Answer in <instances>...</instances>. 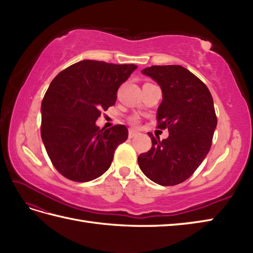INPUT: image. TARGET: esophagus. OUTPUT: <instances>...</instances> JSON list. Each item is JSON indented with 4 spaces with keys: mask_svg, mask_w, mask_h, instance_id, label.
Listing matches in <instances>:
<instances>
[{
    "mask_svg": "<svg viewBox=\"0 0 253 253\" xmlns=\"http://www.w3.org/2000/svg\"><path fill=\"white\" fill-rule=\"evenodd\" d=\"M135 136H137V131L133 130V129H130V130H129V133H128V137H129V138H133Z\"/></svg>",
    "mask_w": 253,
    "mask_h": 253,
    "instance_id": "obj_1",
    "label": "esophagus"
}]
</instances>
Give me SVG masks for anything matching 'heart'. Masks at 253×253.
I'll return each instance as SVG.
<instances>
[{
    "label": "heart",
    "instance_id": "b5f03b06",
    "mask_svg": "<svg viewBox=\"0 0 253 253\" xmlns=\"http://www.w3.org/2000/svg\"><path fill=\"white\" fill-rule=\"evenodd\" d=\"M129 122L132 124V125H137V124L139 123V120H138V117L132 116L129 118Z\"/></svg>",
    "mask_w": 253,
    "mask_h": 253
}]
</instances>
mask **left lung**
Returning a JSON list of instances; mask_svg holds the SVG:
<instances>
[{"mask_svg": "<svg viewBox=\"0 0 253 253\" xmlns=\"http://www.w3.org/2000/svg\"><path fill=\"white\" fill-rule=\"evenodd\" d=\"M162 89L158 128H168L160 140L148 132L152 148L138 157L139 168L161 186H175L195 173L210 151L217 118L211 92L196 75L179 65H154L141 71Z\"/></svg>", "mask_w": 253, "mask_h": 253, "instance_id": "obj_1", "label": "left lung"}]
</instances>
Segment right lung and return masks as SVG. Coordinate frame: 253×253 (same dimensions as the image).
<instances>
[{
	"instance_id": "1",
	"label": "right lung",
	"mask_w": 253,
	"mask_h": 253,
	"mask_svg": "<svg viewBox=\"0 0 253 253\" xmlns=\"http://www.w3.org/2000/svg\"><path fill=\"white\" fill-rule=\"evenodd\" d=\"M136 68L84 60L52 80L41 103V137L53 166L67 179L90 181L109 169L128 129H100L95 121L115 104L118 88Z\"/></svg>"
}]
</instances>
